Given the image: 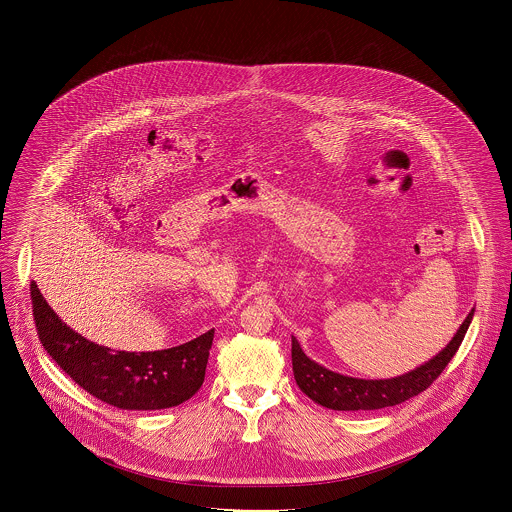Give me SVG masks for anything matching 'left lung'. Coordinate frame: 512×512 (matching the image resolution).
<instances>
[{
	"label": "left lung",
	"instance_id": "left-lung-1",
	"mask_svg": "<svg viewBox=\"0 0 512 512\" xmlns=\"http://www.w3.org/2000/svg\"><path fill=\"white\" fill-rule=\"evenodd\" d=\"M475 309L469 311L453 339L432 357L428 363L416 366L414 370L394 376V378H353L339 372H333L325 366L311 361L299 347L297 339L292 337V365L293 376L297 386L303 394H307L313 402L343 412L355 410H380L386 406L402 404L420 392H424L457 353L469 325L473 319Z\"/></svg>",
	"mask_w": 512,
	"mask_h": 512
}]
</instances>
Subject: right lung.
Wrapping results in <instances>:
<instances>
[{"label": "right lung", "mask_w": 512, "mask_h": 512, "mask_svg": "<svg viewBox=\"0 0 512 512\" xmlns=\"http://www.w3.org/2000/svg\"><path fill=\"white\" fill-rule=\"evenodd\" d=\"M39 339L53 361L98 400L120 410L179 406L203 386L215 329L179 347L153 353H112L74 333L31 282Z\"/></svg>", "instance_id": "add662e5"}]
</instances>
